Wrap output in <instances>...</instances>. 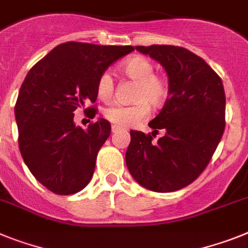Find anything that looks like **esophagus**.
<instances>
[{
  "instance_id": "obj_1",
  "label": "esophagus",
  "mask_w": 248,
  "mask_h": 248,
  "mask_svg": "<svg viewBox=\"0 0 248 248\" xmlns=\"http://www.w3.org/2000/svg\"><path fill=\"white\" fill-rule=\"evenodd\" d=\"M120 130H123V128H120V126H118V125L111 126V132L113 133H118V132H120Z\"/></svg>"
}]
</instances>
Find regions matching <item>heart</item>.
Masks as SVG:
<instances>
[{
    "instance_id": "b5f03b06",
    "label": "heart",
    "mask_w": 248,
    "mask_h": 248,
    "mask_svg": "<svg viewBox=\"0 0 248 248\" xmlns=\"http://www.w3.org/2000/svg\"><path fill=\"white\" fill-rule=\"evenodd\" d=\"M120 70L124 75L137 81L134 92L135 103L130 105L113 103L104 109L105 119L118 126H134L150 115V104L160 107L169 96V84L167 79L155 73L153 62L143 56H134L122 63ZM96 93L103 100L109 99L114 93V80L105 71L99 76Z\"/></svg>"
}]
</instances>
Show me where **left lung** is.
<instances>
[{"label":"left lung","mask_w":248,"mask_h":248,"mask_svg":"<svg viewBox=\"0 0 248 248\" xmlns=\"http://www.w3.org/2000/svg\"><path fill=\"white\" fill-rule=\"evenodd\" d=\"M135 48L166 69L169 96L149 123L152 134L130 130L126 167L143 187L159 193L174 192L196 181L211 162L225 132V89L215 70L187 48ZM160 128L165 135L155 143L153 137Z\"/></svg>","instance_id":"obj_1"}]
</instances>
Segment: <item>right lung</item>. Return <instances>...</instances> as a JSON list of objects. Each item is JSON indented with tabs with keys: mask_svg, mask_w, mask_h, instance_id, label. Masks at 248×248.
I'll use <instances>...</instances> for the list:
<instances>
[{
	"mask_svg": "<svg viewBox=\"0 0 248 248\" xmlns=\"http://www.w3.org/2000/svg\"><path fill=\"white\" fill-rule=\"evenodd\" d=\"M133 50L69 41L27 73L15 105L18 148L30 172L55 194L80 192L92 179L111 126L100 119L84 130L75 125L74 111L85 101H96L99 76ZM88 110L92 118L98 111L94 107Z\"/></svg>",
	"mask_w": 248,
	"mask_h": 248,
	"instance_id": "right-lung-1",
	"label": "right lung"
}]
</instances>
